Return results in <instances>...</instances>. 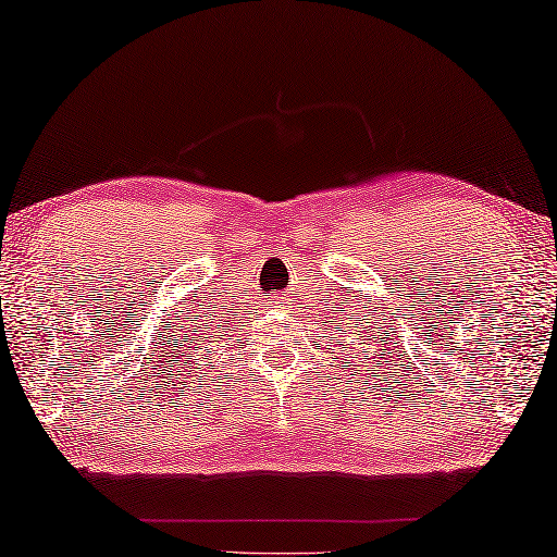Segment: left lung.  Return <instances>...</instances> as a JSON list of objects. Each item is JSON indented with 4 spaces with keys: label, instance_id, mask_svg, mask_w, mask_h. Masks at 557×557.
Masks as SVG:
<instances>
[{
    "label": "left lung",
    "instance_id": "obj_1",
    "mask_svg": "<svg viewBox=\"0 0 557 557\" xmlns=\"http://www.w3.org/2000/svg\"><path fill=\"white\" fill-rule=\"evenodd\" d=\"M352 341H358V343L352 345V348L358 350V355H360V362H368V360H372L369 358L370 351L373 352V358H375V355H382V352H377V348H375V341H372L370 335H364L362 331H358V338H352ZM385 360H387V358H385ZM377 364H380V360H377ZM358 368H360V364H358Z\"/></svg>",
    "mask_w": 557,
    "mask_h": 557
}]
</instances>
